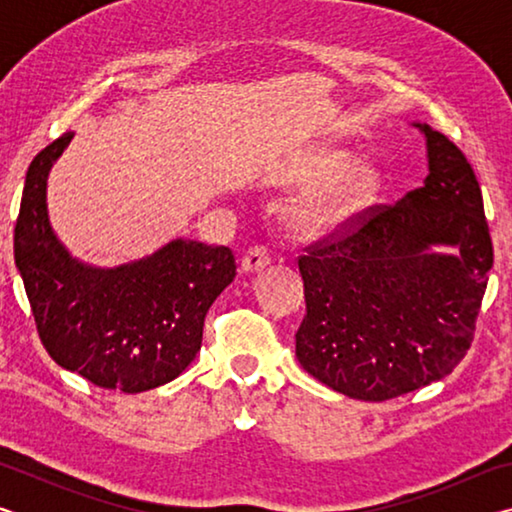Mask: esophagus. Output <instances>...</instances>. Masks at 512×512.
Here are the masks:
<instances>
[{
  "mask_svg": "<svg viewBox=\"0 0 512 512\" xmlns=\"http://www.w3.org/2000/svg\"><path fill=\"white\" fill-rule=\"evenodd\" d=\"M268 264H271V250L262 244L248 248V253L244 255V259H241V268L248 273L259 271V268H264Z\"/></svg>",
  "mask_w": 512,
  "mask_h": 512,
  "instance_id": "obj_1",
  "label": "esophagus"
}]
</instances>
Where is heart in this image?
<instances>
[{
    "label": "heart",
    "instance_id": "1",
    "mask_svg": "<svg viewBox=\"0 0 512 512\" xmlns=\"http://www.w3.org/2000/svg\"><path fill=\"white\" fill-rule=\"evenodd\" d=\"M348 162L350 153L345 149H323L309 162L300 178L302 183H320V180L327 183L291 210V221L300 230H334L377 201L381 171L366 160L354 162L345 169Z\"/></svg>",
    "mask_w": 512,
    "mask_h": 512
}]
</instances>
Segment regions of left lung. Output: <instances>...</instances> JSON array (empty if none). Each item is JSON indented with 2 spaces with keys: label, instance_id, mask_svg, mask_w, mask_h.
Instances as JSON below:
<instances>
[{
  "label": "left lung",
  "instance_id": "left-lung-1",
  "mask_svg": "<svg viewBox=\"0 0 512 512\" xmlns=\"http://www.w3.org/2000/svg\"><path fill=\"white\" fill-rule=\"evenodd\" d=\"M429 176L305 248L296 357L336 393L384 402L447 377L474 339L492 241L470 162L427 124ZM452 245L454 254H433Z\"/></svg>",
  "mask_w": 512,
  "mask_h": 512
}]
</instances>
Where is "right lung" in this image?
Masks as SVG:
<instances>
[{"instance_id":"add662e5","label":"right lung","mask_w":512,"mask_h":512,"mask_svg":"<svg viewBox=\"0 0 512 512\" xmlns=\"http://www.w3.org/2000/svg\"><path fill=\"white\" fill-rule=\"evenodd\" d=\"M65 133L27 171L15 223V264L49 357L94 386L142 393L176 379L201 350L207 309L235 280L225 246L176 239L117 268L81 264L49 225L47 176Z\"/></svg>"}]
</instances>
